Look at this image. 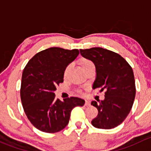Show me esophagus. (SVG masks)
<instances>
[{
  "label": "esophagus",
  "instance_id": "obj_1",
  "mask_svg": "<svg viewBox=\"0 0 151 151\" xmlns=\"http://www.w3.org/2000/svg\"><path fill=\"white\" fill-rule=\"evenodd\" d=\"M90 105H91V103H90V101H88V100L85 101V105H86V106H89Z\"/></svg>",
  "mask_w": 151,
  "mask_h": 151
}]
</instances>
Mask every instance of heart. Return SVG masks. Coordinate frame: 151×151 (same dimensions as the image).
Wrapping results in <instances>:
<instances>
[{
  "label": "heart",
  "instance_id": "heart-1",
  "mask_svg": "<svg viewBox=\"0 0 151 151\" xmlns=\"http://www.w3.org/2000/svg\"><path fill=\"white\" fill-rule=\"evenodd\" d=\"M80 65H81V68H86V67L89 66V65H93V63H91L90 60H87V59H81L80 60ZM70 70V65H68V67H67L66 68H65V72H64V76H66L67 75H68V73H69Z\"/></svg>",
  "mask_w": 151,
  "mask_h": 151
}]
</instances>
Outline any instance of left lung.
<instances>
[{
  "label": "left lung",
  "instance_id": "left-lung-1",
  "mask_svg": "<svg viewBox=\"0 0 151 151\" xmlns=\"http://www.w3.org/2000/svg\"><path fill=\"white\" fill-rule=\"evenodd\" d=\"M83 57L96 68L92 88L105 90V99L92 101L98 115L91 121L94 127L110 129L120 125L129 113L136 94L132 68L119 54L100 47L80 49Z\"/></svg>",
  "mask_w": 151,
  "mask_h": 151
}]
</instances>
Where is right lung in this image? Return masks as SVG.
Masks as SVG:
<instances>
[{
    "label": "right lung",
    "mask_w": 151,
    "mask_h": 151,
    "mask_svg": "<svg viewBox=\"0 0 151 151\" xmlns=\"http://www.w3.org/2000/svg\"><path fill=\"white\" fill-rule=\"evenodd\" d=\"M78 54V49L49 48L35 54L24 68L20 90L22 104L27 119L40 131H61L68 124L73 108L84 105L83 99L72 97L61 101L54 94L56 86L64 81L65 68Z\"/></svg>",
    "instance_id": "add662e5"
}]
</instances>
